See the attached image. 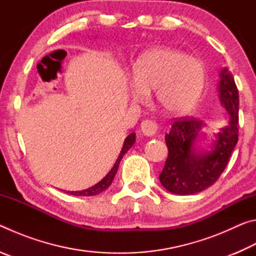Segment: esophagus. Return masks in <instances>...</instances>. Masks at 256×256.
<instances>
[{
	"mask_svg": "<svg viewBox=\"0 0 256 256\" xmlns=\"http://www.w3.org/2000/svg\"><path fill=\"white\" fill-rule=\"evenodd\" d=\"M141 131L146 136H154L158 131V124L154 120H146L141 124Z\"/></svg>",
	"mask_w": 256,
	"mask_h": 256,
	"instance_id": "34e87169",
	"label": "esophagus"
}]
</instances>
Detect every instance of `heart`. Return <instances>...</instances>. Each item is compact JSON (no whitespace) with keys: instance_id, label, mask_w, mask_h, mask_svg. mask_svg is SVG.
Here are the masks:
<instances>
[{"instance_id":"obj_1","label":"heart","mask_w":256,"mask_h":256,"mask_svg":"<svg viewBox=\"0 0 256 256\" xmlns=\"http://www.w3.org/2000/svg\"><path fill=\"white\" fill-rule=\"evenodd\" d=\"M206 78L200 60L170 47H154L133 63L131 98L142 102L154 90L156 102L166 114L184 115L196 105Z\"/></svg>"}]
</instances>
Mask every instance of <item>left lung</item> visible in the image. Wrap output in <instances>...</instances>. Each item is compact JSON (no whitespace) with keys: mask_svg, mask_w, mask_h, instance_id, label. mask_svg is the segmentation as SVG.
<instances>
[{"mask_svg":"<svg viewBox=\"0 0 256 256\" xmlns=\"http://www.w3.org/2000/svg\"><path fill=\"white\" fill-rule=\"evenodd\" d=\"M218 94L226 108L228 124L214 134L209 150L198 146L206 123L193 118L177 120L164 136L168 157L159 175L167 190L180 196H192L216 183L226 168L238 141V90L227 68L219 73Z\"/></svg>","mask_w":256,"mask_h":256,"instance_id":"left-lung-1","label":"left lung"}]
</instances>
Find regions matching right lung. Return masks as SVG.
Listing matches in <instances>:
<instances>
[{
    "instance_id": "right-lung-1",
    "label": "right lung",
    "mask_w": 256,
    "mask_h": 256,
    "mask_svg": "<svg viewBox=\"0 0 256 256\" xmlns=\"http://www.w3.org/2000/svg\"><path fill=\"white\" fill-rule=\"evenodd\" d=\"M134 142H136V133L128 134L126 138H125V141L123 144V148H122V150H120V154L118 156V160H116V162L114 164V166L112 167L110 172H108V174L104 177L100 182H99V183H97L96 185H94V186H92V188H89L86 190H76V192H73L72 190V192H68V194H71V196H97V194L102 193L105 190H107L110 186L112 180H114L116 172H118L120 162V160H122L123 156L128 152V150L134 144Z\"/></svg>"
}]
</instances>
